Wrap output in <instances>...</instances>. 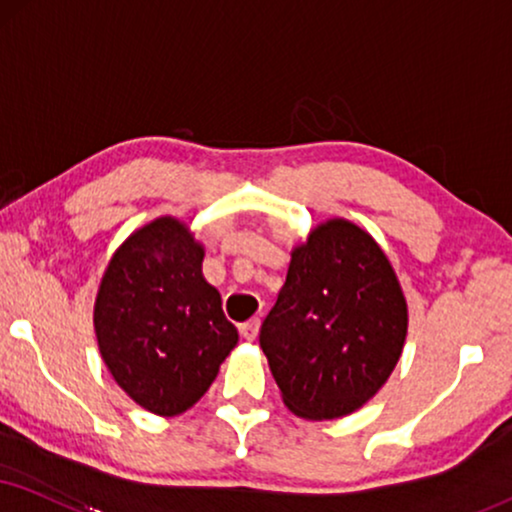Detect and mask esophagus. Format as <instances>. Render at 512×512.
Returning a JSON list of instances; mask_svg holds the SVG:
<instances>
[{"mask_svg":"<svg viewBox=\"0 0 512 512\" xmlns=\"http://www.w3.org/2000/svg\"><path fill=\"white\" fill-rule=\"evenodd\" d=\"M258 327H261V320L251 318V320H246V323L239 325V334H242L244 339H249V342H251V339H256Z\"/></svg>","mask_w":512,"mask_h":512,"instance_id":"obj_1","label":"esophagus"}]
</instances>
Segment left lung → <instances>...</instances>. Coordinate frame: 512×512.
<instances>
[{"label": "left lung", "mask_w": 512, "mask_h": 512, "mask_svg": "<svg viewBox=\"0 0 512 512\" xmlns=\"http://www.w3.org/2000/svg\"><path fill=\"white\" fill-rule=\"evenodd\" d=\"M406 330V299L389 258L368 232L334 218L292 251L258 342L285 406L299 418L332 420L387 382Z\"/></svg>", "instance_id": "8db88e82"}]
</instances>
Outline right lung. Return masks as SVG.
Here are the masks:
<instances>
[{
	"label": "right lung",
	"instance_id": "add662e5",
	"mask_svg": "<svg viewBox=\"0 0 512 512\" xmlns=\"http://www.w3.org/2000/svg\"><path fill=\"white\" fill-rule=\"evenodd\" d=\"M201 261L204 249L187 225L154 220L113 254L94 304L106 368L132 401L156 415L192 408L237 344Z\"/></svg>",
	"mask_w": 512,
	"mask_h": 512
}]
</instances>
